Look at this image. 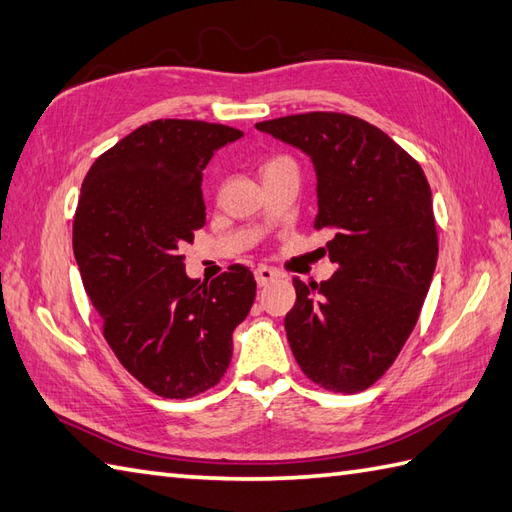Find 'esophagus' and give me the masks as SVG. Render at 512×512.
Here are the masks:
<instances>
[{"mask_svg": "<svg viewBox=\"0 0 512 512\" xmlns=\"http://www.w3.org/2000/svg\"><path fill=\"white\" fill-rule=\"evenodd\" d=\"M281 275L277 273V270H273V268H268V266H259V268H255V279H257V284L259 286H268L270 281H275V279H279Z\"/></svg>", "mask_w": 512, "mask_h": 512, "instance_id": "1", "label": "esophagus"}]
</instances>
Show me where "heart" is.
<instances>
[{
    "instance_id": "b5f03b06",
    "label": "heart",
    "mask_w": 512,
    "mask_h": 512,
    "mask_svg": "<svg viewBox=\"0 0 512 512\" xmlns=\"http://www.w3.org/2000/svg\"><path fill=\"white\" fill-rule=\"evenodd\" d=\"M270 162H273V160H270Z\"/></svg>"
}]
</instances>
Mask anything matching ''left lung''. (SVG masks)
Listing matches in <instances>:
<instances>
[{
  "label": "left lung",
  "instance_id": "obj_1",
  "mask_svg": "<svg viewBox=\"0 0 512 512\" xmlns=\"http://www.w3.org/2000/svg\"><path fill=\"white\" fill-rule=\"evenodd\" d=\"M308 154L317 171V231L339 270L321 284L292 279L286 334L312 383L341 394L372 387L416 325L438 262L427 176L383 129L339 112L255 125Z\"/></svg>",
  "mask_w": 512,
  "mask_h": 512
}]
</instances>
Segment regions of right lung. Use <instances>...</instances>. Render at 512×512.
I'll return each instance as SVG.
<instances>
[{
	"mask_svg": "<svg viewBox=\"0 0 512 512\" xmlns=\"http://www.w3.org/2000/svg\"><path fill=\"white\" fill-rule=\"evenodd\" d=\"M235 127L165 118L96 158L74 213L72 246L103 336L121 365L162 398L220 383L255 277L228 266L211 284L184 273L180 248L204 226L202 171Z\"/></svg>",
	"mask_w": 512,
	"mask_h": 512,
	"instance_id": "1",
	"label": "right lung"
}]
</instances>
